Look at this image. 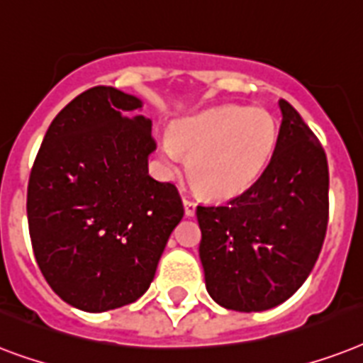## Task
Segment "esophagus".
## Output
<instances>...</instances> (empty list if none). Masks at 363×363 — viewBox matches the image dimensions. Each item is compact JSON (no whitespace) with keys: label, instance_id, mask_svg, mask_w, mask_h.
Masks as SVG:
<instances>
[{"label":"esophagus","instance_id":"esophagus-1","mask_svg":"<svg viewBox=\"0 0 363 363\" xmlns=\"http://www.w3.org/2000/svg\"><path fill=\"white\" fill-rule=\"evenodd\" d=\"M184 208H185V216H187V217L195 216L196 204H195V202H193V200L185 199V196H184Z\"/></svg>","mask_w":363,"mask_h":363}]
</instances>
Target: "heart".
<instances>
[{
	"label": "heart",
	"instance_id": "b5f03b06",
	"mask_svg": "<svg viewBox=\"0 0 363 363\" xmlns=\"http://www.w3.org/2000/svg\"><path fill=\"white\" fill-rule=\"evenodd\" d=\"M277 146V123L262 108L216 106L179 118L161 140L168 174H178L184 155L200 191L217 200L242 195L262 176Z\"/></svg>",
	"mask_w": 363,
	"mask_h": 363
}]
</instances>
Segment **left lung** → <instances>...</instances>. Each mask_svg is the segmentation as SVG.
<instances>
[{
	"label": "left lung",
	"instance_id": "obj_1",
	"mask_svg": "<svg viewBox=\"0 0 363 363\" xmlns=\"http://www.w3.org/2000/svg\"><path fill=\"white\" fill-rule=\"evenodd\" d=\"M274 157L225 206H199L206 289L234 311H266L303 285L328 227V161L294 106L279 101Z\"/></svg>",
	"mask_w": 363,
	"mask_h": 363
}]
</instances>
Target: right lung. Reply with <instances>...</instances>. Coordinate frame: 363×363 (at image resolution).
<instances>
[{"mask_svg": "<svg viewBox=\"0 0 363 363\" xmlns=\"http://www.w3.org/2000/svg\"><path fill=\"white\" fill-rule=\"evenodd\" d=\"M110 86L84 91L48 127L28 184L31 245L46 283L69 306L103 313L150 289L184 204L147 174L152 120Z\"/></svg>", "mask_w": 363, "mask_h": 363, "instance_id": "obj_1", "label": "right lung"}]
</instances>
